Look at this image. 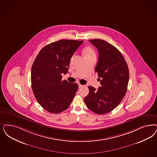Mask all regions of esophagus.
Segmentation results:
<instances>
[{
    "label": "esophagus",
    "mask_w": 157,
    "mask_h": 157,
    "mask_svg": "<svg viewBox=\"0 0 157 157\" xmlns=\"http://www.w3.org/2000/svg\"><path fill=\"white\" fill-rule=\"evenodd\" d=\"M83 86V85H81V84H79V87H82Z\"/></svg>",
    "instance_id": "obj_1"
}]
</instances>
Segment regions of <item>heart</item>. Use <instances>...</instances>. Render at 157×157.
I'll return each mask as SVG.
<instances>
[{
    "label": "heart",
    "instance_id": "b5f03b06",
    "mask_svg": "<svg viewBox=\"0 0 157 157\" xmlns=\"http://www.w3.org/2000/svg\"><path fill=\"white\" fill-rule=\"evenodd\" d=\"M83 54L85 57L96 56V53L94 50L90 46H87L83 49Z\"/></svg>",
    "mask_w": 157,
    "mask_h": 157
}]
</instances>
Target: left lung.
<instances>
[{
	"label": "left lung",
	"instance_id": "obj_1",
	"mask_svg": "<svg viewBox=\"0 0 157 157\" xmlns=\"http://www.w3.org/2000/svg\"><path fill=\"white\" fill-rule=\"evenodd\" d=\"M98 49V60L95 68L100 81L98 89L89 86L84 98L87 107L96 114H107L116 108L124 96L129 72L124 56L113 45L101 39H91Z\"/></svg>",
	"mask_w": 157,
	"mask_h": 157
}]
</instances>
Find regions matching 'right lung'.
<instances>
[{"mask_svg": "<svg viewBox=\"0 0 157 157\" xmlns=\"http://www.w3.org/2000/svg\"><path fill=\"white\" fill-rule=\"evenodd\" d=\"M83 40L61 39L40 50L31 69V86L38 103L50 113H60L69 107L78 85L62 80L71 59Z\"/></svg>", "mask_w": 157, "mask_h": 157, "instance_id": "right-lung-1", "label": "right lung"}]
</instances>
